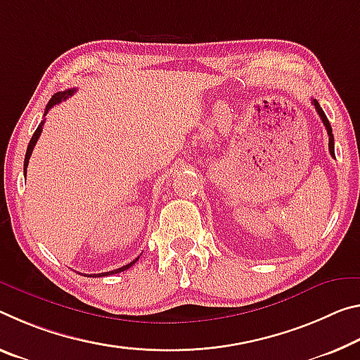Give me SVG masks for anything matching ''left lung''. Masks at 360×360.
I'll use <instances>...</instances> for the list:
<instances>
[{"label":"left lung","instance_id":"1","mask_svg":"<svg viewBox=\"0 0 360 360\" xmlns=\"http://www.w3.org/2000/svg\"><path fill=\"white\" fill-rule=\"evenodd\" d=\"M312 105L316 107V110L319 113V117L322 118V123L325 124V128H327V134H328V150H330V155L335 157V144H333V133H332V127H330V122L327 115H325L322 107L319 105V102L316 99H312Z\"/></svg>","mask_w":360,"mask_h":360}]
</instances>
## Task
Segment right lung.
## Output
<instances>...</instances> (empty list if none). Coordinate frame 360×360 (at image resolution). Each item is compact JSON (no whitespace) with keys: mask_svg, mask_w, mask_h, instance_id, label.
I'll return each instance as SVG.
<instances>
[{"mask_svg":"<svg viewBox=\"0 0 360 360\" xmlns=\"http://www.w3.org/2000/svg\"><path fill=\"white\" fill-rule=\"evenodd\" d=\"M77 89H67V91H64V93H56L53 98H51V101L48 102V105H46V110H44V115H46L48 113V110L51 107H54L56 104H59V102H62V101H65L67 98H70V96L75 93ZM43 124H44V120L41 123L38 124V128H37V131L35 133H33V136H32V139H30V142H28V147H27V153H25V162H24V173L27 174V167H28V160H30V155H32V152H33V147H35V144H37V141H38V138H39V134H41V131H43ZM139 258H136L134 261H131L129 264H127V266H122V267H118V269H115V271H108V272H101V274H91V276L93 277H102V276H110V274H117V272H123V271H127V269H129L131 266L134 264L136 261H138Z\"/></svg>","mask_w":360,"mask_h":360,"instance_id":"obj_1","label":"right lung"}]
</instances>
